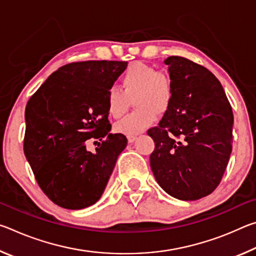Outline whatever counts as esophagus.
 <instances>
[{"label": "esophagus", "mask_w": 256, "mask_h": 256, "mask_svg": "<svg viewBox=\"0 0 256 256\" xmlns=\"http://www.w3.org/2000/svg\"><path fill=\"white\" fill-rule=\"evenodd\" d=\"M136 140V136H128V144H133L134 141Z\"/></svg>", "instance_id": "34e87169"}]
</instances>
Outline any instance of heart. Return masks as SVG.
I'll return each mask as SVG.
<instances>
[{
  "label": "heart",
  "instance_id": "heart-1",
  "mask_svg": "<svg viewBox=\"0 0 256 256\" xmlns=\"http://www.w3.org/2000/svg\"><path fill=\"white\" fill-rule=\"evenodd\" d=\"M120 81L124 92L112 88L106 98L107 110L112 118H118L128 110L130 98L136 96L134 104L138 110L115 125L118 133L136 136L157 120L158 112H166L170 108L174 86L170 76L142 62L132 63Z\"/></svg>",
  "mask_w": 256,
  "mask_h": 256
}]
</instances>
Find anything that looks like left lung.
<instances>
[{
	"mask_svg": "<svg viewBox=\"0 0 256 256\" xmlns=\"http://www.w3.org/2000/svg\"><path fill=\"white\" fill-rule=\"evenodd\" d=\"M174 86L170 106L148 136L150 166L164 192L178 200L209 196L222 180L232 154L234 115L219 80L180 56L164 60Z\"/></svg>",
	"mask_w": 256,
	"mask_h": 256,
	"instance_id": "left-lung-1",
	"label": "left lung"
}]
</instances>
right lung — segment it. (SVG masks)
<instances>
[{
  "label": "right lung",
  "instance_id": "add662e5",
  "mask_svg": "<svg viewBox=\"0 0 256 256\" xmlns=\"http://www.w3.org/2000/svg\"><path fill=\"white\" fill-rule=\"evenodd\" d=\"M126 66L128 62L118 60L66 64L27 102L24 156L42 192L64 209L94 204L126 146V136L110 133L106 104ZM92 137L102 141L94 154L86 150Z\"/></svg>",
  "mask_w": 256,
  "mask_h": 256
}]
</instances>
